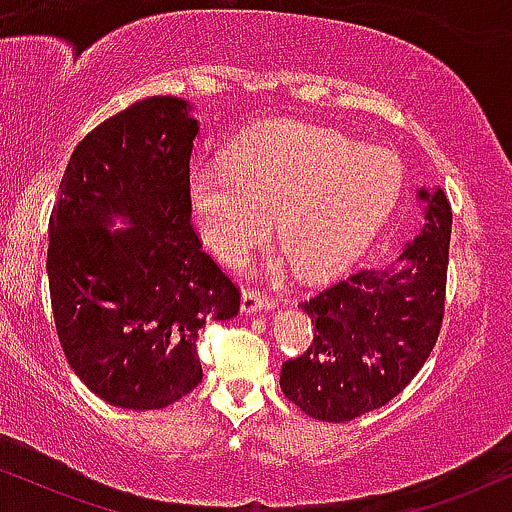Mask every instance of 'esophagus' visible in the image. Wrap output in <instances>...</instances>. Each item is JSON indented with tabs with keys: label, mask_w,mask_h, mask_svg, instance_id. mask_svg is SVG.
Returning a JSON list of instances; mask_svg holds the SVG:
<instances>
[{
	"label": "esophagus",
	"mask_w": 512,
	"mask_h": 512,
	"mask_svg": "<svg viewBox=\"0 0 512 512\" xmlns=\"http://www.w3.org/2000/svg\"><path fill=\"white\" fill-rule=\"evenodd\" d=\"M276 308V301L272 296L260 289H245L243 291V313H260V310Z\"/></svg>",
	"instance_id": "obj_1"
}]
</instances>
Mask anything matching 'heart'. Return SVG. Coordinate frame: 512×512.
<instances>
[{
  "label": "heart",
  "instance_id": "1",
  "mask_svg": "<svg viewBox=\"0 0 512 512\" xmlns=\"http://www.w3.org/2000/svg\"><path fill=\"white\" fill-rule=\"evenodd\" d=\"M404 170L378 146L334 129L276 120L240 137L226 166L190 173L197 228L226 264H240L269 236L305 276L339 272L370 243L395 209Z\"/></svg>",
  "mask_w": 512,
  "mask_h": 512
}]
</instances>
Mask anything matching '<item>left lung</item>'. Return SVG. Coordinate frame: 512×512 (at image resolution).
<instances>
[{
  "label": "left lung",
  "instance_id": "8db88e82",
  "mask_svg": "<svg viewBox=\"0 0 512 512\" xmlns=\"http://www.w3.org/2000/svg\"><path fill=\"white\" fill-rule=\"evenodd\" d=\"M424 231L404 245L399 267L361 269L301 308L313 344L281 366V390L298 409L342 424L385 407L407 387L438 342L452 211L443 190H419Z\"/></svg>",
  "mask_w": 512,
  "mask_h": 512
}]
</instances>
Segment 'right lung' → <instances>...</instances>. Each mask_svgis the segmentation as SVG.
<instances>
[{
  "label": "right lung",
  "mask_w": 512,
  "mask_h": 512,
  "mask_svg": "<svg viewBox=\"0 0 512 512\" xmlns=\"http://www.w3.org/2000/svg\"><path fill=\"white\" fill-rule=\"evenodd\" d=\"M199 125L182 98L151 96L81 139L50 214L57 337L88 390L122 409H163L202 383L199 330L231 320L240 291L192 228ZM122 218L125 229H110Z\"/></svg>",
  "instance_id": "1"
}]
</instances>
